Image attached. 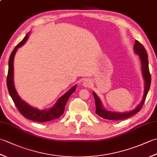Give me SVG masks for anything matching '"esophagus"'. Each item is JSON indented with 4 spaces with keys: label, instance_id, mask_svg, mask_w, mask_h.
<instances>
[{
    "label": "esophagus",
    "instance_id": "34e87169",
    "mask_svg": "<svg viewBox=\"0 0 157 157\" xmlns=\"http://www.w3.org/2000/svg\"><path fill=\"white\" fill-rule=\"evenodd\" d=\"M90 85H91V82L88 80V79H86L85 81H84V86L85 87H89Z\"/></svg>",
    "mask_w": 157,
    "mask_h": 157
}]
</instances>
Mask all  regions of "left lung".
I'll use <instances>...</instances> for the list:
<instances>
[{"instance_id":"left-lung-1","label":"left lung","mask_w":157,"mask_h":157,"mask_svg":"<svg viewBox=\"0 0 157 157\" xmlns=\"http://www.w3.org/2000/svg\"><path fill=\"white\" fill-rule=\"evenodd\" d=\"M134 48L135 52L139 55L140 59L141 60L142 74H143V76H144V79L145 81L144 94V96H143V100L142 101L140 104L135 109L133 110V111H131L128 113H116V112L109 111L105 110L104 108H103L102 103L101 101L99 100L98 96H96V94L94 92H93V96H94V97L95 104H96V113L103 119L117 121V120H122V119L128 118L129 117L136 114L138 112L140 111V109H142V106L145 102L146 96H147V94L150 89V86H151V73H150L149 67H148V54L145 48L144 47V46H143L141 43L138 42V40L135 41Z\"/></svg>"}]
</instances>
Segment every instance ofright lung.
<instances>
[{
  "mask_svg": "<svg viewBox=\"0 0 157 157\" xmlns=\"http://www.w3.org/2000/svg\"><path fill=\"white\" fill-rule=\"evenodd\" d=\"M28 38V34H27V35L25 36V38L22 40V41L20 42L15 46V48L13 49L11 55H10L9 60L8 75L7 78H6V85H7L8 90L10 96H11L13 102L15 103L17 109H18V111L24 117L32 120V121L40 123L52 121L53 119L60 117L63 115L67 102L69 100L70 96L75 92L77 86H73L68 92H67L64 95L62 96L58 100L57 102L56 103L54 106H52L51 109L48 110L40 111V110L37 109L32 107V106L28 105L27 103L22 101L16 92L14 86V82H13V60H14V56L17 50L20 46L25 44Z\"/></svg>",
  "mask_w": 157,
  "mask_h": 157,
  "instance_id": "right-lung-1",
  "label": "right lung"
}]
</instances>
